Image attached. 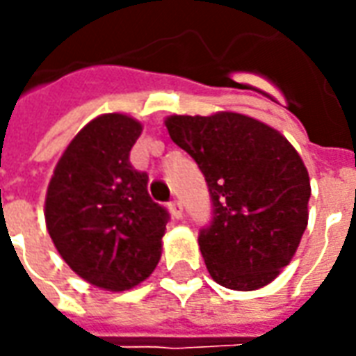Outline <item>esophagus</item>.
<instances>
[{
	"instance_id": "obj_1",
	"label": "esophagus",
	"mask_w": 356,
	"mask_h": 356,
	"mask_svg": "<svg viewBox=\"0 0 356 356\" xmlns=\"http://www.w3.org/2000/svg\"><path fill=\"white\" fill-rule=\"evenodd\" d=\"M168 208H170L171 216L175 217V219H181V217H183V204L179 200H171L170 204H168Z\"/></svg>"
}]
</instances>
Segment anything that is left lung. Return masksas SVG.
I'll return each mask as SVG.
<instances>
[{
  "label": "left lung",
  "mask_w": 356,
  "mask_h": 356,
  "mask_svg": "<svg viewBox=\"0 0 356 356\" xmlns=\"http://www.w3.org/2000/svg\"><path fill=\"white\" fill-rule=\"evenodd\" d=\"M165 127L208 183L213 217L198 244L211 278L242 291L273 282L309 219L311 183L298 150L276 129L236 112L170 116Z\"/></svg>",
  "instance_id": "left-lung-1"
}]
</instances>
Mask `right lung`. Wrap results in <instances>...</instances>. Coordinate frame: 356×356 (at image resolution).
<instances>
[{
	"mask_svg": "<svg viewBox=\"0 0 356 356\" xmlns=\"http://www.w3.org/2000/svg\"><path fill=\"white\" fill-rule=\"evenodd\" d=\"M140 131L124 114L95 118L60 156L45 198V223L60 257L108 291L152 275L170 219L148 196L147 173L129 162Z\"/></svg>",
	"mask_w": 356,
	"mask_h": 356,
	"instance_id": "1",
	"label": "right lung"
}]
</instances>
